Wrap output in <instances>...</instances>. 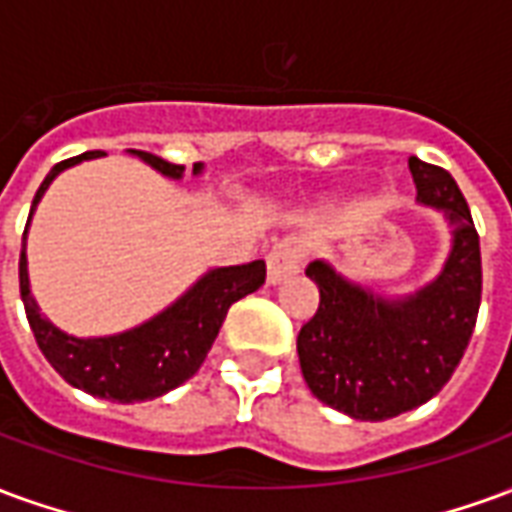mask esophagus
Returning a JSON list of instances; mask_svg holds the SVG:
<instances>
[{
    "instance_id": "1",
    "label": "esophagus",
    "mask_w": 512,
    "mask_h": 512,
    "mask_svg": "<svg viewBox=\"0 0 512 512\" xmlns=\"http://www.w3.org/2000/svg\"><path fill=\"white\" fill-rule=\"evenodd\" d=\"M301 246L293 244V241H282L277 244L271 252H268L266 263H268V282L271 285H279V282H285L293 274H299L301 268Z\"/></svg>"
}]
</instances>
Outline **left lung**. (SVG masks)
<instances>
[{
  "label": "left lung",
  "mask_w": 512,
  "mask_h": 512,
  "mask_svg": "<svg viewBox=\"0 0 512 512\" xmlns=\"http://www.w3.org/2000/svg\"><path fill=\"white\" fill-rule=\"evenodd\" d=\"M408 169L417 200L452 227L439 277L411 296L384 299L323 260L307 266L321 304L296 340L301 373L321 403L365 422L397 417L439 395L461 365L483 296L480 235L458 183L417 156L408 158Z\"/></svg>",
  "instance_id": "left-lung-1"
}]
</instances>
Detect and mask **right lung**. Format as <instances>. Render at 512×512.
<instances>
[{
  "mask_svg": "<svg viewBox=\"0 0 512 512\" xmlns=\"http://www.w3.org/2000/svg\"><path fill=\"white\" fill-rule=\"evenodd\" d=\"M131 153L167 178L178 180L183 175L180 164H169L164 158L145 153V150H131ZM98 156H104V153L90 150V153L54 164L32 200L29 219H32L40 197L49 189V183L62 169ZM200 172L202 164H194V175H200ZM29 219L24 227V238H21V260H18V288H21V301L27 310L29 329L35 334V343L43 356L49 359V365L68 384L82 389L87 395L104 397V400H117V403L153 400V397L167 395L169 389H175L183 381H189L211 351L213 340L227 318V310L235 301L255 293L266 282L263 260H252L244 266L213 268L205 277L197 279L172 307L158 312L156 318H150L142 326L128 329L123 334L82 340V337L60 332L46 315H40L38 304L29 293Z\"/></svg>",
  "mask_w": 512,
  "mask_h": 512,
  "instance_id": "add662e5",
  "label": "right lung"
}]
</instances>
